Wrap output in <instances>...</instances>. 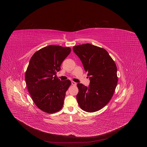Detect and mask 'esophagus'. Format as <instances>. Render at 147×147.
<instances>
[{
  "label": "esophagus",
  "instance_id": "esophagus-1",
  "mask_svg": "<svg viewBox=\"0 0 147 147\" xmlns=\"http://www.w3.org/2000/svg\"><path fill=\"white\" fill-rule=\"evenodd\" d=\"M71 84H72L73 85H74V86H76V85H77V83H76V82H73V81H72V82H71Z\"/></svg>",
  "mask_w": 147,
  "mask_h": 147
}]
</instances>
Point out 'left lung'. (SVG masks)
<instances>
[{
	"label": "left lung",
	"instance_id": "8db88e82",
	"mask_svg": "<svg viewBox=\"0 0 147 147\" xmlns=\"http://www.w3.org/2000/svg\"><path fill=\"white\" fill-rule=\"evenodd\" d=\"M73 49L90 80L88 86L77 84L78 103L86 112H96L107 105L113 95L118 82L116 65L103 48L86 43Z\"/></svg>",
	"mask_w": 147,
	"mask_h": 147
}]
</instances>
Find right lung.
<instances>
[{
	"label": "right lung",
	"instance_id": "right-lung-1",
	"mask_svg": "<svg viewBox=\"0 0 147 147\" xmlns=\"http://www.w3.org/2000/svg\"><path fill=\"white\" fill-rule=\"evenodd\" d=\"M70 52V47L49 45L36 51L30 61L26 84L35 105L43 112L53 113L63 107L71 82L61 81L56 74Z\"/></svg>",
	"mask_w": 147,
	"mask_h": 147
}]
</instances>
